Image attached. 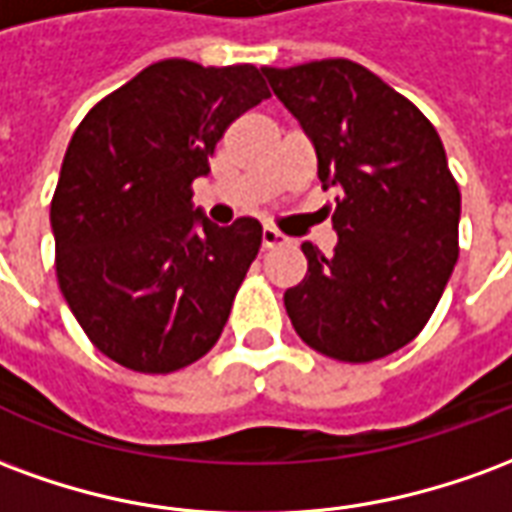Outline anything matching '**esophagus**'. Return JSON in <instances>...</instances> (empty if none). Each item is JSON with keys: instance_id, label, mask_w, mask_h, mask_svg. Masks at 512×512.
Instances as JSON below:
<instances>
[{"instance_id": "obj_1", "label": "esophagus", "mask_w": 512, "mask_h": 512, "mask_svg": "<svg viewBox=\"0 0 512 512\" xmlns=\"http://www.w3.org/2000/svg\"><path fill=\"white\" fill-rule=\"evenodd\" d=\"M282 244H288V238L279 233V230H274V227H266V230H263V246H266V249H274V246Z\"/></svg>"}]
</instances>
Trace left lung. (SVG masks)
<instances>
[{"label":"left lung","mask_w":512,"mask_h":512,"mask_svg":"<svg viewBox=\"0 0 512 512\" xmlns=\"http://www.w3.org/2000/svg\"><path fill=\"white\" fill-rule=\"evenodd\" d=\"M337 186V246L301 244L307 277L285 290L304 343L337 362H373L411 343L458 260L461 191L436 128L351 60L260 68Z\"/></svg>","instance_id":"obj_1"}]
</instances>
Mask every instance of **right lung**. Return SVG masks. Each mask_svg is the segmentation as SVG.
Returning a JSON list of instances; mask_svg holds the SVG:
<instances>
[{"label":"right lung","instance_id":"right-lung-1","mask_svg":"<svg viewBox=\"0 0 512 512\" xmlns=\"http://www.w3.org/2000/svg\"><path fill=\"white\" fill-rule=\"evenodd\" d=\"M255 65H147L87 112L51 200L57 279L93 345L136 373H175L222 334L263 227L213 224L191 183L235 117L268 98Z\"/></svg>","mask_w":512,"mask_h":512}]
</instances>
